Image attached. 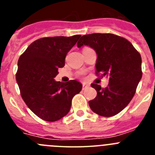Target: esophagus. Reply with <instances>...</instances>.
<instances>
[{
    "label": "esophagus",
    "instance_id": "34e87169",
    "mask_svg": "<svg viewBox=\"0 0 155 155\" xmlns=\"http://www.w3.org/2000/svg\"><path fill=\"white\" fill-rule=\"evenodd\" d=\"M89 85L86 84H83V87H82V89H83V90H85V89H87Z\"/></svg>",
    "mask_w": 155,
    "mask_h": 155
}]
</instances>
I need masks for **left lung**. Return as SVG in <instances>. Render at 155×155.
<instances>
[{"mask_svg":"<svg viewBox=\"0 0 155 155\" xmlns=\"http://www.w3.org/2000/svg\"><path fill=\"white\" fill-rule=\"evenodd\" d=\"M83 45L91 47L97 53L96 74L109 78L105 88L91 84L97 96L89 101V106L98 115H115L130 103L141 79L140 54L127 39L113 34L84 35L78 42V48Z\"/></svg>","mask_w":155,"mask_h":155,"instance_id":"1","label":"left lung"}]
</instances>
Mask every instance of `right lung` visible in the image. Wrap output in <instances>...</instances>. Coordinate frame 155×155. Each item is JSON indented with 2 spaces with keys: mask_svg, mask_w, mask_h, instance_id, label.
I'll use <instances>...</instances> for the list:
<instances>
[{
  "mask_svg": "<svg viewBox=\"0 0 155 155\" xmlns=\"http://www.w3.org/2000/svg\"><path fill=\"white\" fill-rule=\"evenodd\" d=\"M81 36L41 38L31 43L19 58L16 81L21 97L42 120L53 122L64 117L73 97L81 91L82 84L77 81L62 83L54 79Z\"/></svg>",
  "mask_w": 155,
  "mask_h": 155,
  "instance_id": "right-lung-1",
  "label": "right lung"
}]
</instances>
